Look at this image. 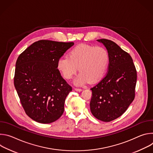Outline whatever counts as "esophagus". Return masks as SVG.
Returning <instances> with one entry per match:
<instances>
[{
    "mask_svg": "<svg viewBox=\"0 0 153 153\" xmlns=\"http://www.w3.org/2000/svg\"><path fill=\"white\" fill-rule=\"evenodd\" d=\"M74 90H75L76 91H82V89H81V88H75Z\"/></svg>",
    "mask_w": 153,
    "mask_h": 153,
    "instance_id": "34e87169",
    "label": "esophagus"
}]
</instances>
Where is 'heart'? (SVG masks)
I'll list each match as a JSON object with an SVG mask.
<instances>
[{
    "mask_svg": "<svg viewBox=\"0 0 153 153\" xmlns=\"http://www.w3.org/2000/svg\"><path fill=\"white\" fill-rule=\"evenodd\" d=\"M110 62V55L103 47L80 44L72 48L68 57L60 58L57 68L66 79H71L79 71L75 80L77 85H82L89 80L100 81L105 75Z\"/></svg>",
    "mask_w": 153,
    "mask_h": 153,
    "instance_id": "obj_1",
    "label": "heart"
}]
</instances>
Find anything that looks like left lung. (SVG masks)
Returning <instances> with one entry per match:
<instances>
[{"mask_svg": "<svg viewBox=\"0 0 153 153\" xmlns=\"http://www.w3.org/2000/svg\"><path fill=\"white\" fill-rule=\"evenodd\" d=\"M106 47L109 55L108 72L93 88L90 110L103 122L122 116L135 97L137 71L131 56L110 40H97Z\"/></svg>", "mask_w": 153, "mask_h": 153, "instance_id": "1", "label": "left lung"}]
</instances>
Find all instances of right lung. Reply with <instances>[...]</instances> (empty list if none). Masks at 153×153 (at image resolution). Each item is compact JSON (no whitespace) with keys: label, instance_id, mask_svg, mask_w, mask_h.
Wrapping results in <instances>:
<instances>
[{"label":"right lung","instance_id":"obj_1","mask_svg":"<svg viewBox=\"0 0 153 153\" xmlns=\"http://www.w3.org/2000/svg\"><path fill=\"white\" fill-rule=\"evenodd\" d=\"M73 45V42L40 40L17 59L15 88L25 113L39 123H52L64 111L72 87L61 76L57 62Z\"/></svg>","mask_w":153,"mask_h":153}]
</instances>
